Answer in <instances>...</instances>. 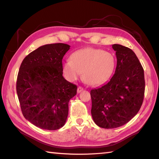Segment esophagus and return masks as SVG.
<instances>
[{"label":"esophagus","instance_id":"34e87169","mask_svg":"<svg viewBox=\"0 0 159 159\" xmlns=\"http://www.w3.org/2000/svg\"><path fill=\"white\" fill-rule=\"evenodd\" d=\"M83 90V88L82 87H80V86H79V87H78V88H77V93H81Z\"/></svg>","mask_w":159,"mask_h":159}]
</instances>
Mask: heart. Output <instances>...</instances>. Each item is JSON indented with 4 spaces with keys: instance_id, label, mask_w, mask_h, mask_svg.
<instances>
[{
    "instance_id": "heart-1",
    "label": "heart",
    "mask_w": 159,
    "mask_h": 159,
    "mask_svg": "<svg viewBox=\"0 0 159 159\" xmlns=\"http://www.w3.org/2000/svg\"><path fill=\"white\" fill-rule=\"evenodd\" d=\"M116 59L114 54L101 49L85 48L74 52L70 61L63 64L64 76L70 81L78 79L82 73L83 80L90 85L105 83L114 73Z\"/></svg>"
}]
</instances>
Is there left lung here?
Here are the masks:
<instances>
[{"instance_id":"obj_1","label":"left lung","mask_w":159,"mask_h":159,"mask_svg":"<svg viewBox=\"0 0 159 159\" xmlns=\"http://www.w3.org/2000/svg\"><path fill=\"white\" fill-rule=\"evenodd\" d=\"M117 64L109 82L91 90V114L99 127L122 126L139 111L144 95V69L135 54L127 47L112 45Z\"/></svg>"}]
</instances>
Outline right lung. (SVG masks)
<instances>
[{
	"label": "right lung",
	"mask_w": 159,
	"mask_h": 159,
	"mask_svg": "<svg viewBox=\"0 0 159 159\" xmlns=\"http://www.w3.org/2000/svg\"><path fill=\"white\" fill-rule=\"evenodd\" d=\"M69 48L64 43L43 45L21 64L18 99L23 116L36 127L55 130L65 124L69 102L77 93V86L62 76V59Z\"/></svg>",
	"instance_id": "add662e5"
}]
</instances>
